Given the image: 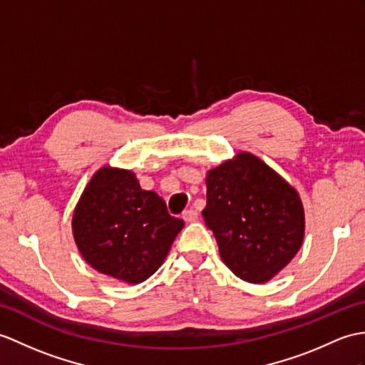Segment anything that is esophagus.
I'll list each match as a JSON object with an SVG mask.
<instances>
[{"label": "esophagus", "instance_id": "34e87169", "mask_svg": "<svg viewBox=\"0 0 365 365\" xmlns=\"http://www.w3.org/2000/svg\"><path fill=\"white\" fill-rule=\"evenodd\" d=\"M182 217H183L185 222H196L197 221V211L192 210V208L185 210L182 213Z\"/></svg>", "mask_w": 365, "mask_h": 365}]
</instances>
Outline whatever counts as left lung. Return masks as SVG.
<instances>
[{
  "instance_id": "8db88e82",
  "label": "left lung",
  "mask_w": 365,
  "mask_h": 365,
  "mask_svg": "<svg viewBox=\"0 0 365 365\" xmlns=\"http://www.w3.org/2000/svg\"><path fill=\"white\" fill-rule=\"evenodd\" d=\"M205 182L202 215L225 266L244 282H269L302 247L304 211L299 192L249 152L210 169Z\"/></svg>"
}]
</instances>
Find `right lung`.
<instances>
[{"mask_svg": "<svg viewBox=\"0 0 365 365\" xmlns=\"http://www.w3.org/2000/svg\"><path fill=\"white\" fill-rule=\"evenodd\" d=\"M71 225L93 269L138 284L163 264L183 221L168 213L157 192L141 190L129 169L104 166L83 190Z\"/></svg>", "mask_w": 365, "mask_h": 365, "instance_id": "right-lung-1", "label": "right lung"}]
</instances>
